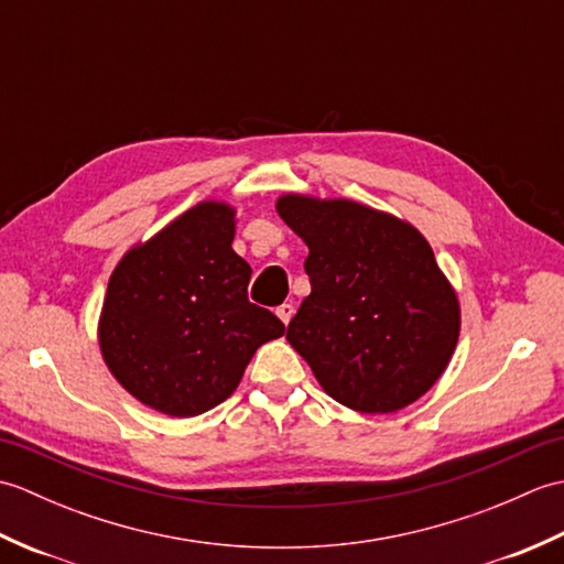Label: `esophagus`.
Masks as SVG:
<instances>
[{
    "label": "esophagus",
    "mask_w": 564,
    "mask_h": 564,
    "mask_svg": "<svg viewBox=\"0 0 564 564\" xmlns=\"http://www.w3.org/2000/svg\"><path fill=\"white\" fill-rule=\"evenodd\" d=\"M293 313H295V307L291 305V303H283L279 310H275V315H279L281 317V322H283V325H289V322H291V317H293Z\"/></svg>",
    "instance_id": "obj_1"
}]
</instances>
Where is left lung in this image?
Wrapping results in <instances>:
<instances>
[{
    "label": "left lung",
    "mask_w": 564,
    "mask_h": 564,
    "mask_svg": "<svg viewBox=\"0 0 564 564\" xmlns=\"http://www.w3.org/2000/svg\"><path fill=\"white\" fill-rule=\"evenodd\" d=\"M275 210L303 237L313 291L285 339L329 398L390 414L434 386L460 334V305L424 235L346 198L285 194Z\"/></svg>",
    "instance_id": "1"
}]
</instances>
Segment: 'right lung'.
<instances>
[{
	"label": "right lung",
	"instance_id": "add662e5",
	"mask_svg": "<svg viewBox=\"0 0 564 564\" xmlns=\"http://www.w3.org/2000/svg\"><path fill=\"white\" fill-rule=\"evenodd\" d=\"M235 210L203 200L118 261L99 319L113 378L142 404L196 416L230 398L283 322L249 303V263L235 254Z\"/></svg>",
	"mask_w": 564,
	"mask_h": 564
}]
</instances>
